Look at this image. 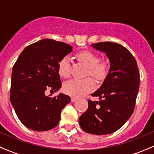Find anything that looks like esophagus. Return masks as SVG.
<instances>
[{
  "mask_svg": "<svg viewBox=\"0 0 154 154\" xmlns=\"http://www.w3.org/2000/svg\"><path fill=\"white\" fill-rule=\"evenodd\" d=\"M77 100V98H75V97H72V98H71L72 102H75Z\"/></svg>",
  "mask_w": 154,
  "mask_h": 154,
  "instance_id": "34e87169",
  "label": "esophagus"
}]
</instances>
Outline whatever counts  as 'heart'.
<instances>
[{
	"label": "heart",
	"instance_id": "heart-1",
	"mask_svg": "<svg viewBox=\"0 0 154 154\" xmlns=\"http://www.w3.org/2000/svg\"><path fill=\"white\" fill-rule=\"evenodd\" d=\"M77 57L88 67L87 75H91L96 80L103 81L110 72L111 63L109 59L100 60L99 56L89 51H81ZM58 71L61 77L69 78L70 76V59L64 56L59 61ZM95 83L91 77L83 79H72L63 86V91L72 96L79 97L95 89Z\"/></svg>",
	"mask_w": 154,
	"mask_h": 154
}]
</instances>
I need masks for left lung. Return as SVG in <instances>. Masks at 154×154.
Instances as JSON below:
<instances>
[{
	"instance_id": "obj_1",
	"label": "left lung",
	"mask_w": 154,
	"mask_h": 154,
	"mask_svg": "<svg viewBox=\"0 0 154 154\" xmlns=\"http://www.w3.org/2000/svg\"><path fill=\"white\" fill-rule=\"evenodd\" d=\"M91 45L106 54L111 67L100 88L91 94L99 97V100L88 99V108L79 123L88 133L107 135L122 128L133 113L140 73L135 57L120 44L102 42Z\"/></svg>"
}]
</instances>
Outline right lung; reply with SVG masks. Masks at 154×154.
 <instances>
[{
    "label": "right lung",
    "mask_w": 154,
    "mask_h": 154,
    "mask_svg": "<svg viewBox=\"0 0 154 154\" xmlns=\"http://www.w3.org/2000/svg\"><path fill=\"white\" fill-rule=\"evenodd\" d=\"M72 51L69 44L43 39L26 46L19 55L12 70L10 100L26 128L46 131L59 123L61 111L71 98L63 93L51 98L45 91L56 92L61 87L58 64Z\"/></svg>",
    "instance_id": "1"
}]
</instances>
